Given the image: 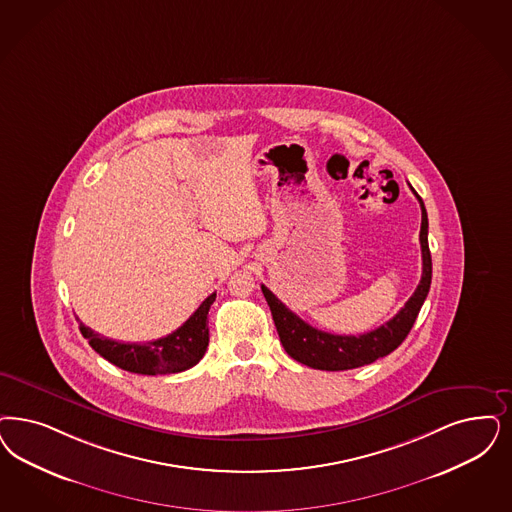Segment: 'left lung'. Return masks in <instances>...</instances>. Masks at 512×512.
Wrapping results in <instances>:
<instances>
[{
	"instance_id": "left-lung-1",
	"label": "left lung",
	"mask_w": 512,
	"mask_h": 512,
	"mask_svg": "<svg viewBox=\"0 0 512 512\" xmlns=\"http://www.w3.org/2000/svg\"><path fill=\"white\" fill-rule=\"evenodd\" d=\"M414 194L420 200V208H422V229H420L422 280L418 283L414 295L406 300L405 306L399 310V314H395L378 329L359 336L331 335V333L319 331L316 327L308 325L306 321H302L295 312H291L268 287L261 285L283 348L295 361L319 371H348L363 365H371L376 359L386 357L388 353L401 346V342L410 333L414 321L418 318L423 300L431 287L427 212H425L422 198L416 191Z\"/></svg>"
}]
</instances>
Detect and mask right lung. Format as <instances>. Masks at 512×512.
Instances as JSON below:
<instances>
[{"label": "right lung", "mask_w": 512, "mask_h": 512, "mask_svg": "<svg viewBox=\"0 0 512 512\" xmlns=\"http://www.w3.org/2000/svg\"><path fill=\"white\" fill-rule=\"evenodd\" d=\"M215 300V293L204 300L191 318L187 319L172 335L162 336L151 342H117L94 333L79 321L81 335L89 340L94 352L100 353L109 363L134 374H174L194 367L206 353L210 342L208 312Z\"/></svg>", "instance_id": "1"}]
</instances>
